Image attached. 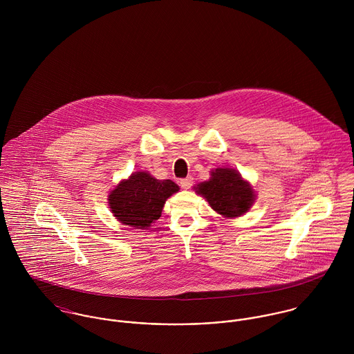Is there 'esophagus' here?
Listing matches in <instances>:
<instances>
[{"mask_svg": "<svg viewBox=\"0 0 354 354\" xmlns=\"http://www.w3.org/2000/svg\"><path fill=\"white\" fill-rule=\"evenodd\" d=\"M192 184H194V178L189 176V177H187V178H183V180H180V185H181V188L183 189H189L191 187H192Z\"/></svg>", "mask_w": 354, "mask_h": 354, "instance_id": "obj_1", "label": "esophagus"}]
</instances>
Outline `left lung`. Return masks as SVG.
I'll return each mask as SVG.
<instances>
[{
  "mask_svg": "<svg viewBox=\"0 0 354 354\" xmlns=\"http://www.w3.org/2000/svg\"><path fill=\"white\" fill-rule=\"evenodd\" d=\"M211 208L225 218L241 216L250 211L256 195L248 181L230 167H218L211 171V178L195 187Z\"/></svg>",
  "mask_w": 354,
  "mask_h": 354,
  "instance_id": "left-lung-1",
  "label": "left lung"
}]
</instances>
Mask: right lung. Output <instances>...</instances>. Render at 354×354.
Listing matches in <instances>:
<instances>
[{
	"instance_id": "right-lung-1",
	"label": "right lung",
	"mask_w": 354,
	"mask_h": 354,
	"mask_svg": "<svg viewBox=\"0 0 354 354\" xmlns=\"http://www.w3.org/2000/svg\"><path fill=\"white\" fill-rule=\"evenodd\" d=\"M178 189L171 180H156L149 171H135L110 192L107 201L122 225L149 229L159 219L166 201Z\"/></svg>"
}]
</instances>
